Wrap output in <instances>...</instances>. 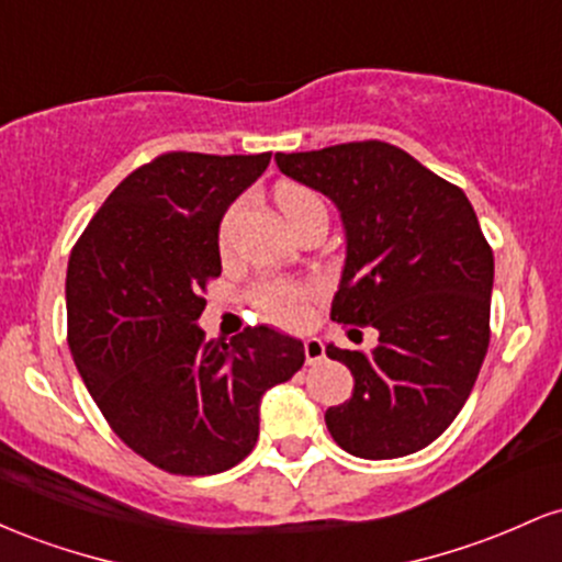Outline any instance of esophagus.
I'll use <instances>...</instances> for the list:
<instances>
[{
    "mask_svg": "<svg viewBox=\"0 0 562 562\" xmlns=\"http://www.w3.org/2000/svg\"><path fill=\"white\" fill-rule=\"evenodd\" d=\"M303 353H306L308 364H317L325 359V346H322L319 338H306L303 340Z\"/></svg>",
    "mask_w": 562,
    "mask_h": 562,
    "instance_id": "34e87169",
    "label": "esophagus"
}]
</instances>
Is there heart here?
I'll return each mask as SVG.
<instances>
[{"label":"heart","instance_id":"1","mask_svg":"<svg viewBox=\"0 0 562 562\" xmlns=\"http://www.w3.org/2000/svg\"><path fill=\"white\" fill-rule=\"evenodd\" d=\"M274 200L280 205V211L285 214L290 227H299L303 218L312 214H327L325 203L312 187L301 182H280L274 187ZM243 203L229 205V211L224 214L222 224H218V240L227 243L232 222H235L237 211ZM314 299V288L306 282H290V280H261L256 282L250 290V301L259 308L263 319L277 322V325H299L306 317L308 303Z\"/></svg>","mask_w":562,"mask_h":562}]
</instances>
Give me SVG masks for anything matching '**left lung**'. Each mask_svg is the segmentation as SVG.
<instances>
[{"instance_id":"1","label":"left lung","mask_w":562,"mask_h":562,"mask_svg":"<svg viewBox=\"0 0 562 562\" xmlns=\"http://www.w3.org/2000/svg\"><path fill=\"white\" fill-rule=\"evenodd\" d=\"M274 160L344 216L346 269L330 317L380 333L370 353L327 346L353 375L351 398L325 412L327 430L364 460L420 451L460 415L492 338L494 254L473 205L380 139Z\"/></svg>"}]
</instances>
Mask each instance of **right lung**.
<instances>
[{"mask_svg":"<svg viewBox=\"0 0 562 562\" xmlns=\"http://www.w3.org/2000/svg\"><path fill=\"white\" fill-rule=\"evenodd\" d=\"M272 153H164L108 195L68 259V346L113 434L173 475L235 468L259 404L301 370L303 344L269 327L205 340L198 317L222 274L218 222Z\"/></svg>","mask_w":562,"mask_h":562,"instance_id":"obj_1","label":"right lung"}]
</instances>
